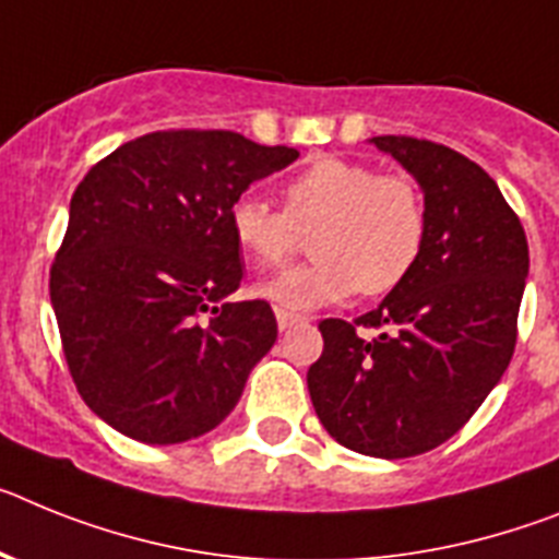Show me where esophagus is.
<instances>
[{
	"label": "esophagus",
	"instance_id": "obj_1",
	"mask_svg": "<svg viewBox=\"0 0 559 559\" xmlns=\"http://www.w3.org/2000/svg\"><path fill=\"white\" fill-rule=\"evenodd\" d=\"M275 320H278L281 332H289V329H295L298 323H304V318H298V314L293 312H284V309H275Z\"/></svg>",
	"mask_w": 559,
	"mask_h": 559
}]
</instances>
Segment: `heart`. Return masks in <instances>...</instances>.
Returning a JSON list of instances; mask_svg holds the SVG:
<instances>
[{"label": "heart", "mask_w": 559, "mask_h": 559, "mask_svg": "<svg viewBox=\"0 0 559 559\" xmlns=\"http://www.w3.org/2000/svg\"><path fill=\"white\" fill-rule=\"evenodd\" d=\"M284 211L245 193L230 205L233 241L261 270H278L312 236L314 264L259 286L284 312H312L362 295H385L402 284L425 247L427 213L405 174H377L366 163L323 157L286 179Z\"/></svg>", "instance_id": "b5f03b06"}]
</instances>
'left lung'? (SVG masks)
<instances>
[{"label": "left lung", "mask_w": 559, "mask_h": 559, "mask_svg": "<svg viewBox=\"0 0 559 559\" xmlns=\"http://www.w3.org/2000/svg\"><path fill=\"white\" fill-rule=\"evenodd\" d=\"M419 182L425 247L405 281L354 323H320L314 414L354 453L411 459L459 433L512 360L528 275L521 219L495 179L448 145L371 138ZM357 325L385 328L373 341Z\"/></svg>", "instance_id": "8db88e82"}]
</instances>
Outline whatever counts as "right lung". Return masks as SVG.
I'll list each match as a JSON object with an SVG mask.
<instances>
[{
	"mask_svg": "<svg viewBox=\"0 0 559 559\" xmlns=\"http://www.w3.org/2000/svg\"><path fill=\"white\" fill-rule=\"evenodd\" d=\"M298 159L236 132H154L75 188L50 300L78 394L129 439L205 436L241 400L278 323L241 284L227 211Z\"/></svg>",
	"mask_w": 559,
	"mask_h": 559,
	"instance_id": "obj_1",
	"label": "right lung"
}]
</instances>
